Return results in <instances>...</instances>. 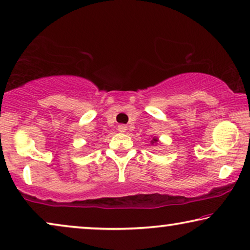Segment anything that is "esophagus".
Wrapping results in <instances>:
<instances>
[{"label": "esophagus", "mask_w": 250, "mask_h": 250, "mask_svg": "<svg viewBox=\"0 0 250 250\" xmlns=\"http://www.w3.org/2000/svg\"><path fill=\"white\" fill-rule=\"evenodd\" d=\"M118 131L121 133H125L127 131V127H126L125 125H118Z\"/></svg>", "instance_id": "34e87169"}]
</instances>
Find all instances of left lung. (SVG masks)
I'll return each instance as SVG.
<instances>
[{
  "instance_id": "obj_1",
  "label": "left lung",
  "mask_w": 250,
  "mask_h": 250,
  "mask_svg": "<svg viewBox=\"0 0 250 250\" xmlns=\"http://www.w3.org/2000/svg\"><path fill=\"white\" fill-rule=\"evenodd\" d=\"M159 143V139L156 138V136H153V138L150 140V145L151 146H157Z\"/></svg>"
}]
</instances>
